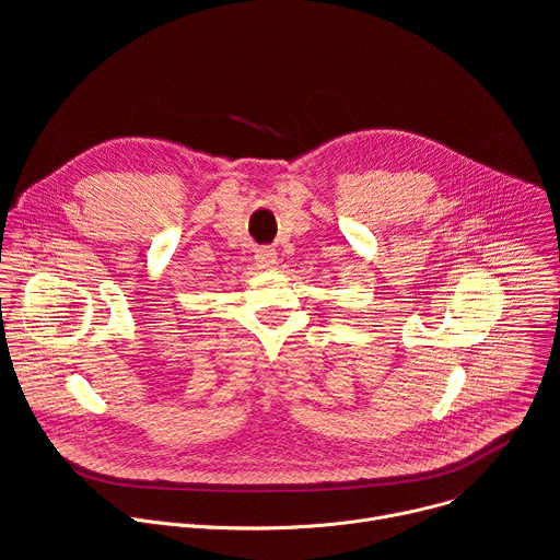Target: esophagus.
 I'll return each mask as SVG.
<instances>
[{
  "label": "esophagus",
  "mask_w": 560,
  "mask_h": 560,
  "mask_svg": "<svg viewBox=\"0 0 560 560\" xmlns=\"http://www.w3.org/2000/svg\"><path fill=\"white\" fill-rule=\"evenodd\" d=\"M255 259H257V266L264 268V270H270V268L277 266V253H275L272 248H261V250H257Z\"/></svg>",
  "instance_id": "34e87169"
}]
</instances>
